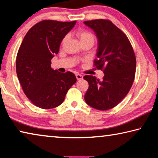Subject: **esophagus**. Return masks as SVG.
I'll use <instances>...</instances> for the list:
<instances>
[{
    "label": "esophagus",
    "mask_w": 158,
    "mask_h": 158,
    "mask_svg": "<svg viewBox=\"0 0 158 158\" xmlns=\"http://www.w3.org/2000/svg\"><path fill=\"white\" fill-rule=\"evenodd\" d=\"M76 78L77 80H82V78H83V76H82V75H81V74H79V73H77L76 75Z\"/></svg>",
    "instance_id": "34e87169"
}]
</instances>
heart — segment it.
I'll return each mask as SVG.
<instances>
[{
	"instance_id": "obj_1",
	"label": "heart",
	"mask_w": 158,
	"mask_h": 158,
	"mask_svg": "<svg viewBox=\"0 0 158 158\" xmlns=\"http://www.w3.org/2000/svg\"><path fill=\"white\" fill-rule=\"evenodd\" d=\"M76 35L78 37V38L81 40V44L85 43H90L92 45L94 42V36L91 32L88 31L87 30L84 29H80L76 32ZM67 39V36H65L61 40V45H64L65 43L66 40Z\"/></svg>"
}]
</instances>
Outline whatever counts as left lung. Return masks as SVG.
<instances>
[{"label":"left lung","mask_w":158,"mask_h":158,"mask_svg":"<svg viewBox=\"0 0 158 158\" xmlns=\"http://www.w3.org/2000/svg\"><path fill=\"white\" fill-rule=\"evenodd\" d=\"M84 24L97 35V59L94 66L104 73L102 81L93 76L83 77L89 84L85 101L92 108L106 110L116 106L132 86L135 54L127 35L110 20L85 21Z\"/></svg>","instance_id":"8db88e82"}]
</instances>
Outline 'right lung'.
Wrapping results in <instances>:
<instances>
[{"mask_svg": "<svg viewBox=\"0 0 158 158\" xmlns=\"http://www.w3.org/2000/svg\"><path fill=\"white\" fill-rule=\"evenodd\" d=\"M76 23L43 20L30 28L18 50L16 71L26 96L36 106L50 109L63 103L77 81L70 71L60 73L51 68V59Z\"/></svg>", "mask_w": 158, "mask_h": 158, "instance_id": "right-lung-1", "label": "right lung"}]
</instances>
